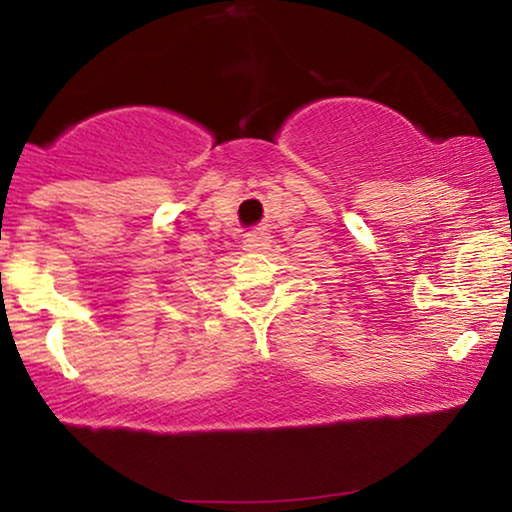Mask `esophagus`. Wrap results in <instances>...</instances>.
I'll return each instance as SVG.
<instances>
[{
    "mask_svg": "<svg viewBox=\"0 0 512 512\" xmlns=\"http://www.w3.org/2000/svg\"><path fill=\"white\" fill-rule=\"evenodd\" d=\"M244 244H247L249 249H265L270 244V233L263 228L249 230V233L244 235Z\"/></svg>",
    "mask_w": 512,
    "mask_h": 512,
    "instance_id": "1",
    "label": "esophagus"
}]
</instances>
